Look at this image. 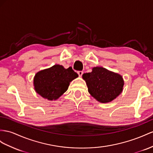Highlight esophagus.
<instances>
[{
    "instance_id": "1",
    "label": "esophagus",
    "mask_w": 153,
    "mask_h": 153,
    "mask_svg": "<svg viewBox=\"0 0 153 153\" xmlns=\"http://www.w3.org/2000/svg\"><path fill=\"white\" fill-rule=\"evenodd\" d=\"M77 74H78V75H79V77H81L82 75H83V71H78V72H77Z\"/></svg>"
}]
</instances>
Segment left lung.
I'll use <instances>...</instances> for the list:
<instances>
[{
	"label": "left lung",
	"mask_w": 153,
	"mask_h": 153,
	"mask_svg": "<svg viewBox=\"0 0 153 153\" xmlns=\"http://www.w3.org/2000/svg\"><path fill=\"white\" fill-rule=\"evenodd\" d=\"M88 91L101 103H108L122 92L124 81L120 74L103 67H94L91 72L83 74Z\"/></svg>",
	"instance_id": "8db88e82"
}]
</instances>
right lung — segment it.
Returning a JSON list of instances; mask_svg holds the SVG:
<instances>
[{
	"instance_id": "add662e5",
	"label": "right lung",
	"mask_w": 153,
	"mask_h": 153,
	"mask_svg": "<svg viewBox=\"0 0 153 153\" xmlns=\"http://www.w3.org/2000/svg\"><path fill=\"white\" fill-rule=\"evenodd\" d=\"M77 77L78 74L72 67L66 69L62 65H55L36 74L35 91L43 98L56 100L67 91L70 82Z\"/></svg>"
}]
</instances>
